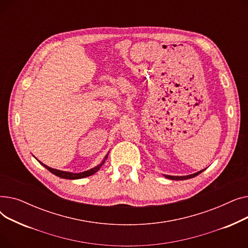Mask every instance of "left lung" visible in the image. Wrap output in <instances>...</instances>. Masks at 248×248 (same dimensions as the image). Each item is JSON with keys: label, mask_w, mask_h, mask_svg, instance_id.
I'll list each match as a JSON object with an SVG mask.
<instances>
[{"label": "left lung", "mask_w": 248, "mask_h": 248, "mask_svg": "<svg viewBox=\"0 0 248 248\" xmlns=\"http://www.w3.org/2000/svg\"><path fill=\"white\" fill-rule=\"evenodd\" d=\"M205 170V169H203V170L197 172V173H194V174H191V175H187V176H170V175H164L166 178L168 179H171V180H176V181H179V180H187V179H191V178H194L196 177L197 175L201 174L203 171Z\"/></svg>", "instance_id": "left-lung-1"}]
</instances>
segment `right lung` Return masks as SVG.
I'll list each match as a JSON object with an SVG mask.
<instances>
[{
  "instance_id": "obj_1",
  "label": "right lung",
  "mask_w": 248,
  "mask_h": 248,
  "mask_svg": "<svg viewBox=\"0 0 248 248\" xmlns=\"http://www.w3.org/2000/svg\"><path fill=\"white\" fill-rule=\"evenodd\" d=\"M109 153V152H108ZM108 153L107 154L106 157L103 158V160L101 161V163H99L97 166H95L94 168H91L90 170H87V171H84V172H80V173H71V172H66V171H61V170H57V169H53V168H50L48 166H46L45 164H43L42 162L38 161L39 163H40L42 166H44L47 170L49 172H51L52 174H54L55 176L57 177H60V178H63V179H69V180H76V179H82V178H85V177H89L91 175L95 174L99 169L101 168V166L106 163V160L108 159Z\"/></svg>"
}]
</instances>
